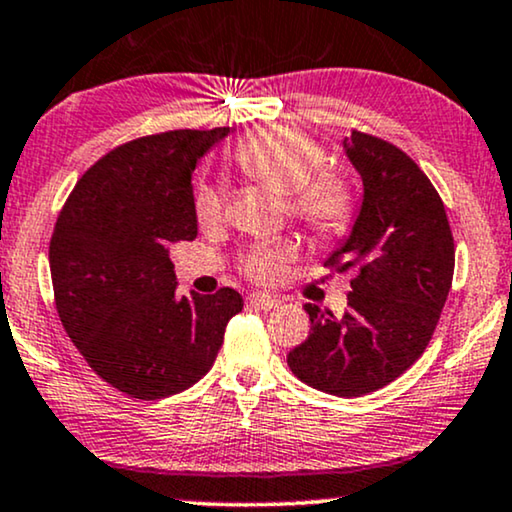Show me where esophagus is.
<instances>
[{"instance_id":"obj_1","label":"esophagus","mask_w":512,"mask_h":512,"mask_svg":"<svg viewBox=\"0 0 512 512\" xmlns=\"http://www.w3.org/2000/svg\"><path fill=\"white\" fill-rule=\"evenodd\" d=\"M248 303L260 307V310H272V307L281 305V298H276V295H269V293H250Z\"/></svg>"}]
</instances>
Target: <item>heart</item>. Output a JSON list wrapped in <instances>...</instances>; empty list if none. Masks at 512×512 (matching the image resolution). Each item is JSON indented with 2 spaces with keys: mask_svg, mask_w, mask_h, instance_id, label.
<instances>
[{
  "mask_svg": "<svg viewBox=\"0 0 512 512\" xmlns=\"http://www.w3.org/2000/svg\"><path fill=\"white\" fill-rule=\"evenodd\" d=\"M326 152L315 135L298 126H269L250 133L233 150V164L250 181L288 197V212L319 240H336L353 226L357 193L348 174L326 169ZM195 219L212 229L221 219L217 190L200 186L193 197ZM291 245L260 248L245 257V274L274 281L291 257Z\"/></svg>",
  "mask_w": 512,
  "mask_h": 512,
  "instance_id": "b5f03b06",
  "label": "heart"
}]
</instances>
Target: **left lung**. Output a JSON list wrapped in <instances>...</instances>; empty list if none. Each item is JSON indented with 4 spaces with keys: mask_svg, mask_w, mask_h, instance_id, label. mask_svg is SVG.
<instances>
[{
    "mask_svg": "<svg viewBox=\"0 0 512 512\" xmlns=\"http://www.w3.org/2000/svg\"><path fill=\"white\" fill-rule=\"evenodd\" d=\"M343 150L362 178V205L324 264L355 272L348 310L334 317L307 303L310 336L288 353V367L312 389L357 398L398 379L429 346L455 245L439 193L403 150L360 131Z\"/></svg>",
    "mask_w": 512,
    "mask_h": 512,
    "instance_id": "obj_1",
    "label": "left lung"
}]
</instances>
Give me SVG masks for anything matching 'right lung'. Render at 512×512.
Returning a JSON list of instances; mask_svg holds the SVG:
<instances>
[{"instance_id":"right-lung-1","label":"right lung","mask_w":512,"mask_h":512,"mask_svg":"<svg viewBox=\"0 0 512 512\" xmlns=\"http://www.w3.org/2000/svg\"><path fill=\"white\" fill-rule=\"evenodd\" d=\"M229 135L169 131L114 147L76 183L49 243L54 303L97 377L131 398L186 391L243 310L233 288L176 295L169 248L197 236L193 171Z\"/></svg>"}]
</instances>
